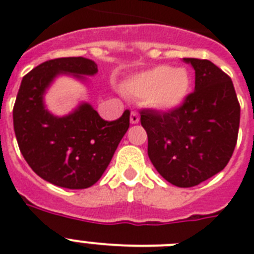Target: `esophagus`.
<instances>
[{"mask_svg": "<svg viewBox=\"0 0 254 254\" xmlns=\"http://www.w3.org/2000/svg\"><path fill=\"white\" fill-rule=\"evenodd\" d=\"M140 118H139V114L136 112H132L131 115H129V122L132 123V125H136V123H139Z\"/></svg>", "mask_w": 254, "mask_h": 254, "instance_id": "esophagus-1", "label": "esophagus"}]
</instances>
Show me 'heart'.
<instances>
[{"instance_id":"obj_1","label":"heart","mask_w":254,"mask_h":254,"mask_svg":"<svg viewBox=\"0 0 254 254\" xmlns=\"http://www.w3.org/2000/svg\"><path fill=\"white\" fill-rule=\"evenodd\" d=\"M190 75L183 67L158 66L142 71L126 81L125 91L145 100L152 109L169 112L179 108L187 97Z\"/></svg>"}]
</instances>
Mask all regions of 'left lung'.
Masks as SVG:
<instances>
[{
  "label": "left lung",
  "mask_w": 254,
  "mask_h": 254,
  "mask_svg": "<svg viewBox=\"0 0 254 254\" xmlns=\"http://www.w3.org/2000/svg\"><path fill=\"white\" fill-rule=\"evenodd\" d=\"M194 70V91L183 105L141 110L148 156L163 179L194 187L225 169L238 140L240 105L231 77L207 60L183 58Z\"/></svg>",
  "instance_id": "8db88e82"
}]
</instances>
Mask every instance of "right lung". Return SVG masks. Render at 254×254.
Instances as JSON below:
<instances>
[{
  "label": "right lung",
  "instance_id": "add662e5",
  "mask_svg": "<svg viewBox=\"0 0 254 254\" xmlns=\"http://www.w3.org/2000/svg\"><path fill=\"white\" fill-rule=\"evenodd\" d=\"M97 64L83 57L44 62L23 77L12 119L19 149L44 180L68 190H84L102 177L129 127V112L108 122L88 102L57 117L45 108L44 94L60 75L77 80L97 74Z\"/></svg>",
  "mask_w": 254,
  "mask_h": 254
}]
</instances>
